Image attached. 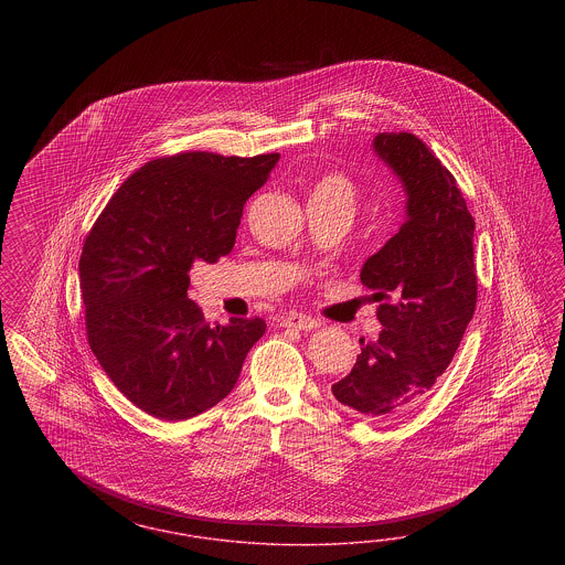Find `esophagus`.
<instances>
[{
	"instance_id": "obj_1",
	"label": "esophagus",
	"mask_w": 565,
	"mask_h": 565,
	"mask_svg": "<svg viewBox=\"0 0 565 565\" xmlns=\"http://www.w3.org/2000/svg\"><path fill=\"white\" fill-rule=\"evenodd\" d=\"M284 327L296 329V331H310V329L319 327V321L305 312H290L284 317Z\"/></svg>"
}]
</instances>
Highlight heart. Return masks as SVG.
I'll return each instance as SVG.
<instances>
[{"label":"heart","instance_id":"heart-1","mask_svg":"<svg viewBox=\"0 0 565 565\" xmlns=\"http://www.w3.org/2000/svg\"><path fill=\"white\" fill-rule=\"evenodd\" d=\"M315 190H329V192H340V194H345V196L354 199V186L350 184V180H348V178L338 175V173H329V175H326V178H323V180L317 184V189Z\"/></svg>","mask_w":565,"mask_h":565}]
</instances>
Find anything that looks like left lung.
<instances>
[{
	"instance_id": "left-lung-1",
	"label": "left lung",
	"mask_w": 565,
	"mask_h": 565,
	"mask_svg": "<svg viewBox=\"0 0 565 565\" xmlns=\"http://www.w3.org/2000/svg\"><path fill=\"white\" fill-rule=\"evenodd\" d=\"M373 149L404 186L406 220L360 271L381 302L379 340H360L354 369L331 392L379 420L411 411L444 375L475 315L477 269L475 220L449 170L411 132H381Z\"/></svg>"
}]
</instances>
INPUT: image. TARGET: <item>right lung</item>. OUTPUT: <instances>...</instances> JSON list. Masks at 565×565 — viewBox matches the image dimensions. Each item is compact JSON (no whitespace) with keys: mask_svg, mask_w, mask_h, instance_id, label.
<instances>
[{"mask_svg":"<svg viewBox=\"0 0 565 565\" xmlns=\"http://www.w3.org/2000/svg\"><path fill=\"white\" fill-rule=\"evenodd\" d=\"M279 153H178L135 171L88 232L78 263L86 335L114 385L161 420L220 404L238 381L263 319L211 327L190 300L194 260L234 248L244 203Z\"/></svg>","mask_w":565,"mask_h":565,"instance_id":"right-lung-1","label":"right lung"}]
</instances>
